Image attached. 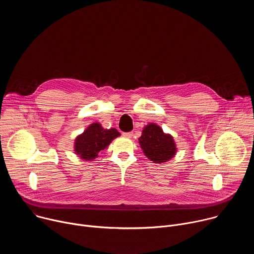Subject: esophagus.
<instances>
[{"instance_id": "34e87169", "label": "esophagus", "mask_w": 254, "mask_h": 254, "mask_svg": "<svg viewBox=\"0 0 254 254\" xmlns=\"http://www.w3.org/2000/svg\"><path fill=\"white\" fill-rule=\"evenodd\" d=\"M124 135L126 137H132L133 136V132L132 131H129V132H124Z\"/></svg>"}]
</instances>
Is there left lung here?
Masks as SVG:
<instances>
[{"mask_svg": "<svg viewBox=\"0 0 254 254\" xmlns=\"http://www.w3.org/2000/svg\"><path fill=\"white\" fill-rule=\"evenodd\" d=\"M138 142L143 154L157 164L168 162L177 152L173 136L165 133L162 127L152 123L144 127Z\"/></svg>", "mask_w": 254, "mask_h": 254, "instance_id": "obj_1", "label": "left lung"}]
</instances>
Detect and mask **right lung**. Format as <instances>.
Returning a JSON list of instances; mask_svg holds the SVG:
<instances>
[{
  "label": "right lung",
  "instance_id": "1",
  "mask_svg": "<svg viewBox=\"0 0 254 254\" xmlns=\"http://www.w3.org/2000/svg\"><path fill=\"white\" fill-rule=\"evenodd\" d=\"M121 133L116 128L106 129L100 124H91L81 134H79L74 143V152L84 161L94 160L101 151Z\"/></svg>",
  "mask_w": 254,
  "mask_h": 254
}]
</instances>
